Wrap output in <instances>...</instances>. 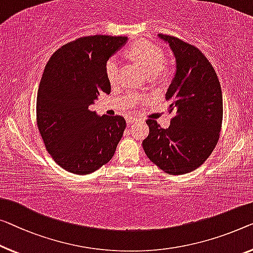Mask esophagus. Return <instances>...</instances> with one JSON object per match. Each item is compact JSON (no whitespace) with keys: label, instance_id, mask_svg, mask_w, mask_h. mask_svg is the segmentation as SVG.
Segmentation results:
<instances>
[{"label":"esophagus","instance_id":"34e87169","mask_svg":"<svg viewBox=\"0 0 253 253\" xmlns=\"http://www.w3.org/2000/svg\"><path fill=\"white\" fill-rule=\"evenodd\" d=\"M126 122L128 125H131V124H134L135 122H136V118H134V117H126Z\"/></svg>","mask_w":253,"mask_h":253}]
</instances>
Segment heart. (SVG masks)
<instances>
[{
    "label": "heart",
    "mask_w": 253,
    "mask_h": 253,
    "mask_svg": "<svg viewBox=\"0 0 253 253\" xmlns=\"http://www.w3.org/2000/svg\"><path fill=\"white\" fill-rule=\"evenodd\" d=\"M129 54L136 60L151 76H156L165 70L164 50L150 41H138L129 47ZM105 74L111 85H117L120 81V60L118 56H111L105 65ZM145 101V97L135 96L129 104L136 105Z\"/></svg>",
    "instance_id": "b5f03b06"
}]
</instances>
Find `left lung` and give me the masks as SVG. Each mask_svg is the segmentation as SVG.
Instances as JSON below:
<instances>
[{
  "mask_svg": "<svg viewBox=\"0 0 253 253\" xmlns=\"http://www.w3.org/2000/svg\"><path fill=\"white\" fill-rule=\"evenodd\" d=\"M159 37L171 47L177 63L166 94L172 118L166 129L156 120H146L150 131L142 144L161 170L183 175L199 168L216 148L223 123V95L216 71L198 47L175 36Z\"/></svg>",
  "mask_w": 253,
  "mask_h": 253,
  "instance_id": "obj_1",
  "label": "left lung"
}]
</instances>
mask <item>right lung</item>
I'll list each match as a JSON object with an SVG mask.
<instances>
[{"instance_id": "1", "label": "right lung", "mask_w": 253, "mask_h": 253, "mask_svg": "<svg viewBox=\"0 0 253 253\" xmlns=\"http://www.w3.org/2000/svg\"><path fill=\"white\" fill-rule=\"evenodd\" d=\"M126 41V36L79 37L58 48L45 66L36 123L47 152L67 171L88 175L114 157L125 118L97 117L88 107L101 93H110L105 65Z\"/></svg>"}]
</instances>
